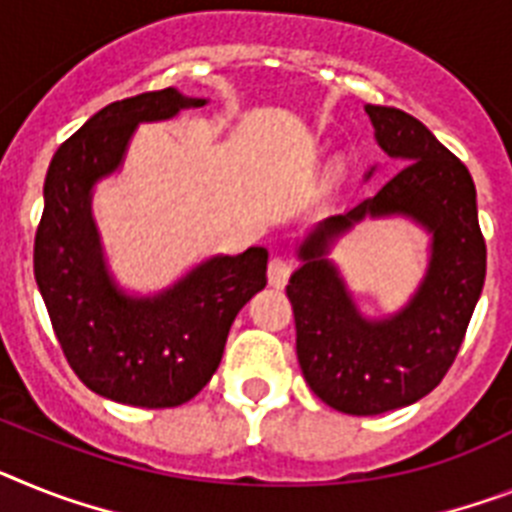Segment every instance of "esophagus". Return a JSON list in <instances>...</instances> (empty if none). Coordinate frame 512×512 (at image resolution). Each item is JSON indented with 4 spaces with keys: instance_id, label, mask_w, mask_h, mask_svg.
Returning a JSON list of instances; mask_svg holds the SVG:
<instances>
[{
    "instance_id": "esophagus-1",
    "label": "esophagus",
    "mask_w": 512,
    "mask_h": 512,
    "mask_svg": "<svg viewBox=\"0 0 512 512\" xmlns=\"http://www.w3.org/2000/svg\"><path fill=\"white\" fill-rule=\"evenodd\" d=\"M291 273H294V263L286 260V257H273L268 263V281L270 286H276V289H283V286L289 283Z\"/></svg>"
}]
</instances>
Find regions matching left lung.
I'll list each match as a JSON object with an SVG mask.
<instances>
[{"instance_id": "8db88e82", "label": "left lung", "mask_w": 512, "mask_h": 512, "mask_svg": "<svg viewBox=\"0 0 512 512\" xmlns=\"http://www.w3.org/2000/svg\"><path fill=\"white\" fill-rule=\"evenodd\" d=\"M377 143L406 163L375 195L320 223L302 247L304 265L286 294L294 307L296 356L317 398L336 411L372 416L437 388L453 367L487 273V244L466 163L422 122L367 103ZM406 212L436 234L430 276L415 302L385 323L358 317L324 258L327 239L364 215Z\"/></svg>"}]
</instances>
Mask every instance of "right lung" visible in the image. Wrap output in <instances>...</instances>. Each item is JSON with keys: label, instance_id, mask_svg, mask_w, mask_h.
I'll use <instances>...</instances> for the list:
<instances>
[{"label": "right lung", "instance_id": "obj_1", "mask_svg": "<svg viewBox=\"0 0 512 512\" xmlns=\"http://www.w3.org/2000/svg\"><path fill=\"white\" fill-rule=\"evenodd\" d=\"M179 90L122 98L88 119L51 158L33 270L64 359L93 393L171 409L195 398L221 364L239 309L265 289L268 249L249 247L192 270L158 299H127L103 273L88 195L122 161L137 122L203 106Z\"/></svg>", "mask_w": 512, "mask_h": 512}]
</instances>
